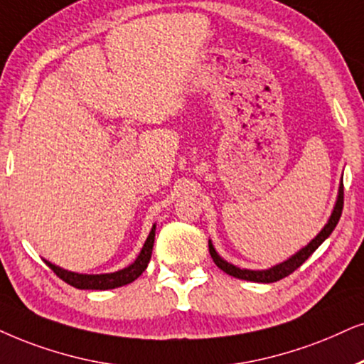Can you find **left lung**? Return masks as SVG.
<instances>
[{
  "mask_svg": "<svg viewBox=\"0 0 364 364\" xmlns=\"http://www.w3.org/2000/svg\"><path fill=\"white\" fill-rule=\"evenodd\" d=\"M343 181L341 185H339V191H338V200H336V205H334V210L333 213H331L328 223L324 225V228L321 230L319 233H317L316 238H312V240L307 243L304 248H301V250L297 252V254H294L291 259H287L282 264H277L274 267H270V269L267 270H250V269H240V267L233 265V264H228L227 260H223L222 257L216 254L213 243L211 240H208V248H210V255L213 262L216 264L218 269H222L225 274L232 275V277H237V279H242V280H250V282H264V284H270V282H277V280L287 277V275H291L294 270L299 269L304 262L309 259V257L314 254L316 248L323 243L326 238H328L331 233H333V230L336 228V225H338L339 218H341V213H343V205H344V190H343Z\"/></svg>",
  "mask_w": 364,
  "mask_h": 364,
  "instance_id": "8db88e82",
  "label": "left lung"
}]
</instances>
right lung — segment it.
Here are the masks:
<instances>
[{
	"mask_svg": "<svg viewBox=\"0 0 364 364\" xmlns=\"http://www.w3.org/2000/svg\"><path fill=\"white\" fill-rule=\"evenodd\" d=\"M154 235H156V225L151 228L148 238H146L144 245H142L137 259L132 262L131 265H127L126 269L117 270L112 274H97V275H89V274H77L70 272V270L62 269V267L52 264V262L45 260L50 269L58 275L63 282L75 289H90V291H107V289H116L127 285L139 277L144 272L146 267H148L151 260V254H153V245H154Z\"/></svg>",
	"mask_w": 364,
	"mask_h": 364,
	"instance_id": "1",
	"label": "right lung"
}]
</instances>
